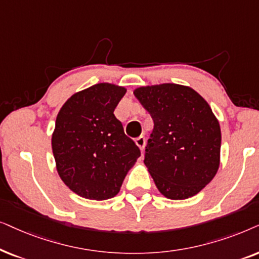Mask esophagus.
<instances>
[{"label": "esophagus", "mask_w": 259, "mask_h": 259, "mask_svg": "<svg viewBox=\"0 0 259 259\" xmlns=\"http://www.w3.org/2000/svg\"><path fill=\"white\" fill-rule=\"evenodd\" d=\"M135 142L137 146H139V148L141 149V151H143L144 149V146H146V137L144 136H140L137 137V139L135 140Z\"/></svg>", "instance_id": "esophagus-1"}]
</instances>
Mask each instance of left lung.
Listing matches in <instances>:
<instances>
[{
	"mask_svg": "<svg viewBox=\"0 0 259 259\" xmlns=\"http://www.w3.org/2000/svg\"><path fill=\"white\" fill-rule=\"evenodd\" d=\"M134 94L154 122L144 163L158 191L171 200L198 194L219 168L222 133L212 109L188 86L161 84Z\"/></svg>",
	"mask_w": 259,
	"mask_h": 259,
	"instance_id": "8db88e82",
	"label": "left lung"
}]
</instances>
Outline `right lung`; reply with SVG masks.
<instances>
[{"label":"right lung","mask_w":259,"mask_h":259,"mask_svg":"<svg viewBox=\"0 0 259 259\" xmlns=\"http://www.w3.org/2000/svg\"><path fill=\"white\" fill-rule=\"evenodd\" d=\"M126 90L101 82L77 92L57 116L52 149L64 184L82 198L106 200L119 192L141 156L113 115Z\"/></svg>","instance_id":"obj_1"}]
</instances>
